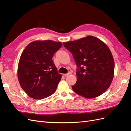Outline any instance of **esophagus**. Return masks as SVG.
Here are the masks:
<instances>
[{
  "instance_id": "34e87169",
  "label": "esophagus",
  "mask_w": 131,
  "mask_h": 131,
  "mask_svg": "<svg viewBox=\"0 0 131 131\" xmlns=\"http://www.w3.org/2000/svg\"><path fill=\"white\" fill-rule=\"evenodd\" d=\"M70 74H71V73L69 72V73H67V74H63V75H64V76H65V77H67V76H68V75H69Z\"/></svg>"
}]
</instances>
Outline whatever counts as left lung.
Wrapping results in <instances>:
<instances>
[{
	"mask_svg": "<svg viewBox=\"0 0 131 131\" xmlns=\"http://www.w3.org/2000/svg\"><path fill=\"white\" fill-rule=\"evenodd\" d=\"M63 43L73 54L78 68L74 92L88 98L104 93L112 82L115 67L108 46L93 36Z\"/></svg>",
	"mask_w": 131,
	"mask_h": 131,
	"instance_id": "8db88e82",
	"label": "left lung"
}]
</instances>
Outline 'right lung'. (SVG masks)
Masks as SVG:
<instances>
[{
  "instance_id": "1",
  "label": "right lung",
  "mask_w": 131,
  "mask_h": 131,
  "mask_svg": "<svg viewBox=\"0 0 131 131\" xmlns=\"http://www.w3.org/2000/svg\"><path fill=\"white\" fill-rule=\"evenodd\" d=\"M61 42L37 40L28 45L19 58L17 75L21 88L29 97L42 100L56 90L61 75L52 61Z\"/></svg>"
}]
</instances>
